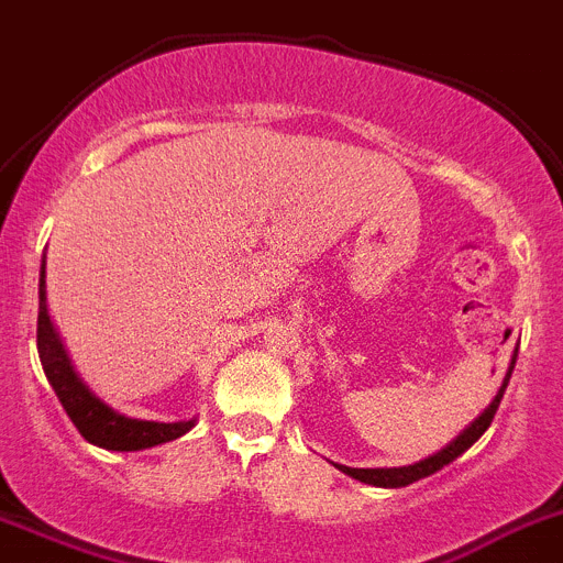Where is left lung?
Returning <instances> with one entry per match:
<instances>
[{
  "label": "left lung",
  "mask_w": 563,
  "mask_h": 563,
  "mask_svg": "<svg viewBox=\"0 0 563 563\" xmlns=\"http://www.w3.org/2000/svg\"><path fill=\"white\" fill-rule=\"evenodd\" d=\"M514 364H517V355H514L511 366H508L506 380H503V386H500V391H497L495 400L488 402L486 411H483L481 417H477L475 422L470 424V428H464V433L455 435V439L450 441L448 448L439 450V453L428 455V459L419 461V464H411V466H394V470H353V466H341V464H335V466H339V470L344 472V475L355 477V481H361V483H369V486L402 488V486H411V483L422 481V477L433 475V472H439L441 466L453 464V461L459 459V455H464L466 450H470L472 444H475V441L481 439V435L488 430V424H492V419H495L497 408H500V400H503V394H506L508 380H511Z\"/></svg>",
  "instance_id": "obj_1"
}]
</instances>
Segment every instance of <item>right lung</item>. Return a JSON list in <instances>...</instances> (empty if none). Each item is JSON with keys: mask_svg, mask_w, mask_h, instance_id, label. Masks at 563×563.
Returning <instances> with one entry per match:
<instances>
[{"mask_svg": "<svg viewBox=\"0 0 563 563\" xmlns=\"http://www.w3.org/2000/svg\"><path fill=\"white\" fill-rule=\"evenodd\" d=\"M46 264H41L38 280V355L41 366L46 372V380L55 388L57 400L66 408L68 419L75 422L80 435L97 448L119 450V453H133V450L157 448L166 441H175L194 428V419L188 422H146V419H130L115 413L104 406L99 397L88 391L86 383L77 377L75 366L63 350L57 330L52 328L49 311H46Z\"/></svg>", "mask_w": 563, "mask_h": 563, "instance_id": "obj_1", "label": "right lung"}]
</instances>
